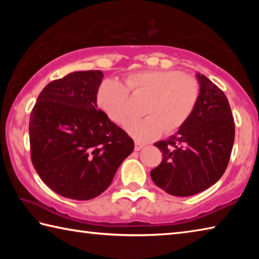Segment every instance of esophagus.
Instances as JSON below:
<instances>
[{
	"label": "esophagus",
	"instance_id": "obj_1",
	"mask_svg": "<svg viewBox=\"0 0 259 259\" xmlns=\"http://www.w3.org/2000/svg\"><path fill=\"white\" fill-rule=\"evenodd\" d=\"M145 146H146L145 143L138 142V140H136V142H135V151H140L142 148H144Z\"/></svg>",
	"mask_w": 259,
	"mask_h": 259
}]
</instances>
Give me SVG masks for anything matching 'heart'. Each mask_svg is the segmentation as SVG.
Wrapping results in <instances>:
<instances>
[{"instance_id":"obj_1","label":"heart","mask_w":259,"mask_h":259,"mask_svg":"<svg viewBox=\"0 0 259 259\" xmlns=\"http://www.w3.org/2000/svg\"><path fill=\"white\" fill-rule=\"evenodd\" d=\"M148 96L144 119L133 120L125 130L138 142L172 134L186 123L194 112L200 96V85L194 77L178 71H143L126 75L124 84L115 78H105L96 91V104L109 120L117 124L130 117L129 94Z\"/></svg>"}]
</instances>
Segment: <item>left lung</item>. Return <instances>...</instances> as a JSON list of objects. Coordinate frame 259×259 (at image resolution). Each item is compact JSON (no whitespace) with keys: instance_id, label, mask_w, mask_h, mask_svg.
Here are the masks:
<instances>
[{"instance_id":"8db88e82","label":"left lung","mask_w":259,"mask_h":259,"mask_svg":"<svg viewBox=\"0 0 259 259\" xmlns=\"http://www.w3.org/2000/svg\"><path fill=\"white\" fill-rule=\"evenodd\" d=\"M198 104L175 135L154 145L161 163L152 181L175 196H191L212 186L225 172L234 144L235 125L225 94L208 77L196 73Z\"/></svg>"}]
</instances>
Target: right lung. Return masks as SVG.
Listing matches in <instances>:
<instances>
[{
    "instance_id": "1",
    "label": "right lung",
    "mask_w": 259,
    "mask_h": 259,
    "mask_svg": "<svg viewBox=\"0 0 259 259\" xmlns=\"http://www.w3.org/2000/svg\"><path fill=\"white\" fill-rule=\"evenodd\" d=\"M102 71L73 72L38 95L29 117L30 157L52 191L90 200L107 190L134 140L96 104Z\"/></svg>"
}]
</instances>
